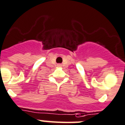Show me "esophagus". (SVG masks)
<instances>
[{"mask_svg":"<svg viewBox=\"0 0 125 125\" xmlns=\"http://www.w3.org/2000/svg\"><path fill=\"white\" fill-rule=\"evenodd\" d=\"M57 66H58V67H61V64H58V65H57Z\"/></svg>","mask_w":125,"mask_h":125,"instance_id":"obj_1","label":"esophagus"}]
</instances>
